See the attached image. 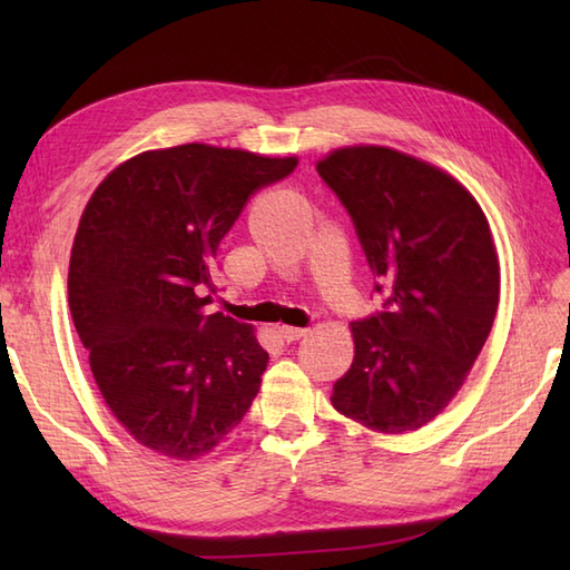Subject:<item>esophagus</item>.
I'll return each instance as SVG.
<instances>
[{
	"label": "esophagus",
	"mask_w": 570,
	"mask_h": 570,
	"mask_svg": "<svg viewBox=\"0 0 570 570\" xmlns=\"http://www.w3.org/2000/svg\"><path fill=\"white\" fill-rule=\"evenodd\" d=\"M276 333H278V337H282V341L294 343V341H298V337H304L308 331L306 328H292V325H278Z\"/></svg>",
	"instance_id": "34e87169"
}]
</instances>
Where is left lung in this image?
<instances>
[{
    "label": "left lung",
    "instance_id": "obj_1",
    "mask_svg": "<svg viewBox=\"0 0 570 570\" xmlns=\"http://www.w3.org/2000/svg\"><path fill=\"white\" fill-rule=\"evenodd\" d=\"M353 217L384 306L350 325L353 365L335 411L380 433L426 426L453 402L485 345L500 301L490 223L443 168L377 144L316 164Z\"/></svg>",
    "mask_w": 570,
    "mask_h": 570
}]
</instances>
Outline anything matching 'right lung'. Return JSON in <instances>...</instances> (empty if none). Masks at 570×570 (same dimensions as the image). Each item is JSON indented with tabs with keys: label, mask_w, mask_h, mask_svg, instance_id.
Masks as SVG:
<instances>
[{
	"label": "right lung",
	"mask_w": 570,
	"mask_h": 570,
	"mask_svg": "<svg viewBox=\"0 0 570 570\" xmlns=\"http://www.w3.org/2000/svg\"><path fill=\"white\" fill-rule=\"evenodd\" d=\"M296 156L180 144L141 151L95 188L70 249L68 304L92 377L125 431L168 460L225 441L269 355L252 325L205 316L217 245Z\"/></svg>",
	"instance_id": "1"
}]
</instances>
